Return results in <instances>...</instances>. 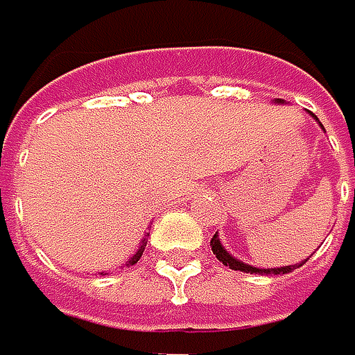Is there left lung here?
Instances as JSON below:
<instances>
[{
  "instance_id": "obj_1",
  "label": "left lung",
  "mask_w": 355,
  "mask_h": 355,
  "mask_svg": "<svg viewBox=\"0 0 355 355\" xmlns=\"http://www.w3.org/2000/svg\"><path fill=\"white\" fill-rule=\"evenodd\" d=\"M210 246H212V252L216 254V259L222 263V265L230 266V268H234V270H242V272H266V275H287V272H291L295 268H299V266L303 265H291V266H281V268H254V266L250 265H244L241 261H236L234 257H230L224 248H222V244L218 241V236H212V241H210Z\"/></svg>"
}]
</instances>
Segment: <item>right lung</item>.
I'll return each mask as SVG.
<instances>
[{
  "label": "right lung",
  "mask_w": 355,
  "mask_h": 355,
  "mask_svg": "<svg viewBox=\"0 0 355 355\" xmlns=\"http://www.w3.org/2000/svg\"><path fill=\"white\" fill-rule=\"evenodd\" d=\"M145 246H147V241L141 242V246H139V248H137V252H135V254L131 257V261H129V265H135V263L139 261L141 254H143V250H145Z\"/></svg>",
  "instance_id": "right-lung-1"
}]
</instances>
